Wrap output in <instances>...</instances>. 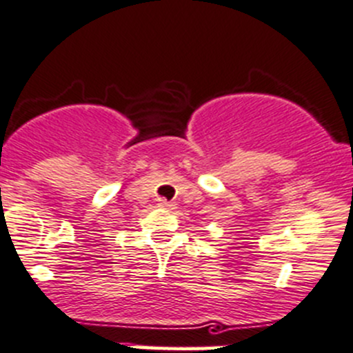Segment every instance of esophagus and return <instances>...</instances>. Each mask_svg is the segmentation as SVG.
<instances>
[{
  "instance_id": "esophagus-1",
  "label": "esophagus",
  "mask_w": 353,
  "mask_h": 353,
  "mask_svg": "<svg viewBox=\"0 0 353 353\" xmlns=\"http://www.w3.org/2000/svg\"><path fill=\"white\" fill-rule=\"evenodd\" d=\"M158 205H159V208H163V209H168V211H172V209L176 208L175 202H170V201H166V199H159Z\"/></svg>"
}]
</instances>
